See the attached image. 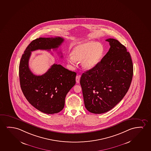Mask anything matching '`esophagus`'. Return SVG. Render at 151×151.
<instances>
[{
    "label": "esophagus",
    "mask_w": 151,
    "mask_h": 151,
    "mask_svg": "<svg viewBox=\"0 0 151 151\" xmlns=\"http://www.w3.org/2000/svg\"><path fill=\"white\" fill-rule=\"evenodd\" d=\"M80 77H81V76H80V75H78V76H76V82H77V83H79V82H80Z\"/></svg>",
    "instance_id": "1"
}]
</instances>
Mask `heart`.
<instances>
[{
	"mask_svg": "<svg viewBox=\"0 0 151 151\" xmlns=\"http://www.w3.org/2000/svg\"><path fill=\"white\" fill-rule=\"evenodd\" d=\"M104 47L101 43L88 41L80 42L67 57L68 63L75 65L77 61H82V67L86 70L95 68L100 63L104 55Z\"/></svg>",
	"mask_w": 151,
	"mask_h": 151,
	"instance_id": "b5f03b06",
	"label": "heart"
}]
</instances>
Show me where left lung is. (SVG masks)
Wrapping results in <instances>:
<instances>
[{
    "label": "left lung",
    "mask_w": 151,
    "mask_h": 151,
    "mask_svg": "<svg viewBox=\"0 0 151 151\" xmlns=\"http://www.w3.org/2000/svg\"><path fill=\"white\" fill-rule=\"evenodd\" d=\"M110 48L95 68L83 73L80 84L86 109L101 114L124 98L131 84L133 64L129 52L116 39H106Z\"/></svg>",
    "instance_id": "8db88e82"
}]
</instances>
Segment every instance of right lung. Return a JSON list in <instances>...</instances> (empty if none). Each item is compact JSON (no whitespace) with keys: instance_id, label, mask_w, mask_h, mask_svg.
Returning <instances> with one entry per match:
<instances>
[{"instance_id":"right-lung-1","label":"right lung","mask_w":151,"mask_h":151,"mask_svg":"<svg viewBox=\"0 0 151 151\" xmlns=\"http://www.w3.org/2000/svg\"><path fill=\"white\" fill-rule=\"evenodd\" d=\"M64 41L59 37L36 39L26 47L19 63V82L24 95L32 106L46 114L63 109L66 95L76 84L77 73L54 64L45 74L36 76L30 70L29 60L32 51L57 49Z\"/></svg>"}]
</instances>
